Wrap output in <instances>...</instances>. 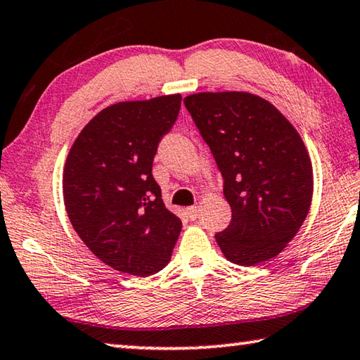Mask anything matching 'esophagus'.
Masks as SVG:
<instances>
[{
    "label": "esophagus",
    "mask_w": 360,
    "mask_h": 360,
    "mask_svg": "<svg viewBox=\"0 0 360 360\" xmlns=\"http://www.w3.org/2000/svg\"><path fill=\"white\" fill-rule=\"evenodd\" d=\"M186 215L190 219H196L199 215V207L198 205H193V207H188L186 209Z\"/></svg>",
    "instance_id": "34e87169"
}]
</instances>
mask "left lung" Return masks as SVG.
I'll return each mask as SVG.
<instances>
[{"mask_svg":"<svg viewBox=\"0 0 360 360\" xmlns=\"http://www.w3.org/2000/svg\"><path fill=\"white\" fill-rule=\"evenodd\" d=\"M223 175L232 210L215 236L231 262L275 257L310 210L313 169L304 141L278 109L245 91L198 93L184 99Z\"/></svg>","mask_w":360,"mask_h":360,"instance_id":"8db88e82","label":"left lung"}]
</instances>
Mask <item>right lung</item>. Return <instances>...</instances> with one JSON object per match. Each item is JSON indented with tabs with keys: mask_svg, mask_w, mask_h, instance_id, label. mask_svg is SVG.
Listing matches in <instances>:
<instances>
[{
	"mask_svg": "<svg viewBox=\"0 0 360 360\" xmlns=\"http://www.w3.org/2000/svg\"><path fill=\"white\" fill-rule=\"evenodd\" d=\"M180 105V94L109 105L69 150L63 174L68 217L91 253L123 274L160 272L180 236V218L166 209L151 174Z\"/></svg>",
	"mask_w": 360,
	"mask_h": 360,
	"instance_id": "obj_1",
	"label": "right lung"
}]
</instances>
